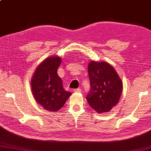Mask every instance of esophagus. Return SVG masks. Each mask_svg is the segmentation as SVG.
Wrapping results in <instances>:
<instances>
[{
	"mask_svg": "<svg viewBox=\"0 0 151 151\" xmlns=\"http://www.w3.org/2000/svg\"><path fill=\"white\" fill-rule=\"evenodd\" d=\"M74 92H75L76 93H80V92H81V89H80V88L75 89V90H74Z\"/></svg>",
	"mask_w": 151,
	"mask_h": 151,
	"instance_id": "34e87169",
	"label": "esophagus"
}]
</instances>
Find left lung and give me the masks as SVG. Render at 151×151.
I'll use <instances>...</instances> for the list:
<instances>
[{"mask_svg":"<svg viewBox=\"0 0 151 151\" xmlns=\"http://www.w3.org/2000/svg\"><path fill=\"white\" fill-rule=\"evenodd\" d=\"M90 90L86 99L97 113H105L117 105L122 92V81L117 72L107 61L88 63Z\"/></svg>","mask_w":151,"mask_h":151,"instance_id":"1","label":"left lung"}]
</instances>
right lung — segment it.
Segmentation results:
<instances>
[{
    "label": "right lung",
    "instance_id": "add662e5",
    "mask_svg": "<svg viewBox=\"0 0 151 151\" xmlns=\"http://www.w3.org/2000/svg\"><path fill=\"white\" fill-rule=\"evenodd\" d=\"M61 63L60 57H47L37 67L31 77V92L35 101L48 111H57L72 94L63 89L62 80L57 72Z\"/></svg>",
    "mask_w": 151,
    "mask_h": 151
}]
</instances>
